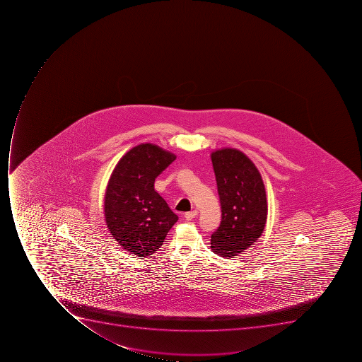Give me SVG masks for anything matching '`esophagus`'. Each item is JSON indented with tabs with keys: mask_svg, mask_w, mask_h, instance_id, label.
Wrapping results in <instances>:
<instances>
[{
	"mask_svg": "<svg viewBox=\"0 0 362 362\" xmlns=\"http://www.w3.org/2000/svg\"><path fill=\"white\" fill-rule=\"evenodd\" d=\"M197 215H198V211H188V213H185V217L187 221H191V219L194 218Z\"/></svg>",
	"mask_w": 362,
	"mask_h": 362,
	"instance_id": "34e87169",
	"label": "esophagus"
}]
</instances>
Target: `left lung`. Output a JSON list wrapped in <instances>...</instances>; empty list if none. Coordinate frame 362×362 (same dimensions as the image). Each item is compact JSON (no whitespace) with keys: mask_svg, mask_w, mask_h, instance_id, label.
<instances>
[{"mask_svg":"<svg viewBox=\"0 0 362 362\" xmlns=\"http://www.w3.org/2000/svg\"><path fill=\"white\" fill-rule=\"evenodd\" d=\"M222 221L211 234L214 254L233 258L259 239L267 219L265 185L258 168L243 151L211 153Z\"/></svg>","mask_w":362,"mask_h":362,"instance_id":"8db88e82","label":"left lung"}]
</instances>
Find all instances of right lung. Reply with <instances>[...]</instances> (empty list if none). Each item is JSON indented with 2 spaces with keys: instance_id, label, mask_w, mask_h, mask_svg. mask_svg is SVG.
<instances>
[{
  "instance_id": "obj_1",
  "label": "right lung",
  "mask_w": 362,
  "mask_h": 362,
  "mask_svg": "<svg viewBox=\"0 0 362 362\" xmlns=\"http://www.w3.org/2000/svg\"><path fill=\"white\" fill-rule=\"evenodd\" d=\"M175 158L160 146L141 144L122 156L108 180L106 225L119 245L136 256L155 254L179 218L154 188L155 179Z\"/></svg>"
}]
</instances>
